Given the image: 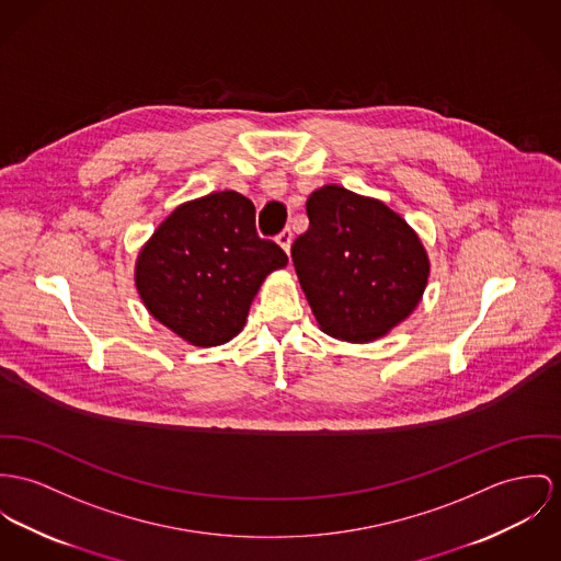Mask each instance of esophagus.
Returning a JSON list of instances; mask_svg holds the SVG:
<instances>
[{"label": "esophagus", "instance_id": "1", "mask_svg": "<svg viewBox=\"0 0 561 561\" xmlns=\"http://www.w3.org/2000/svg\"><path fill=\"white\" fill-rule=\"evenodd\" d=\"M277 243H279V248L288 254V252H290V245H293V230H290V228H284V230L277 234Z\"/></svg>", "mask_w": 561, "mask_h": 561}]
</instances>
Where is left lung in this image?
Listing matches in <instances>:
<instances>
[{"instance_id": "obj_1", "label": "left lung", "mask_w": 561, "mask_h": 561, "mask_svg": "<svg viewBox=\"0 0 561 561\" xmlns=\"http://www.w3.org/2000/svg\"><path fill=\"white\" fill-rule=\"evenodd\" d=\"M309 228L293 262L320 331L369 344L423 299L430 256L414 228L378 198L322 185L307 198Z\"/></svg>"}]
</instances>
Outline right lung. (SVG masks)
Instances as JSON below:
<instances>
[{
	"label": "right lung",
	"mask_w": 561,
	"mask_h": 561,
	"mask_svg": "<svg viewBox=\"0 0 561 561\" xmlns=\"http://www.w3.org/2000/svg\"><path fill=\"white\" fill-rule=\"evenodd\" d=\"M288 256L260 239L256 209L239 192L179 205L140 248L134 284L147 311L198 347L237 337L268 273Z\"/></svg>",
	"instance_id": "add662e5"
}]
</instances>
